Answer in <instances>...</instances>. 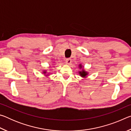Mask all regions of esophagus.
I'll return each instance as SVG.
<instances>
[{
	"instance_id": "34e87169",
	"label": "esophagus",
	"mask_w": 131,
	"mask_h": 131,
	"mask_svg": "<svg viewBox=\"0 0 131 131\" xmlns=\"http://www.w3.org/2000/svg\"><path fill=\"white\" fill-rule=\"evenodd\" d=\"M65 62L66 64H68V65H70L72 62V59L70 58H68V59H66V61H65Z\"/></svg>"
}]
</instances>
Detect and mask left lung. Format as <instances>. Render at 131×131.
<instances>
[{"label":"left lung","instance_id":"1","mask_svg":"<svg viewBox=\"0 0 131 131\" xmlns=\"http://www.w3.org/2000/svg\"><path fill=\"white\" fill-rule=\"evenodd\" d=\"M82 68H83V66H82L81 64L80 65H79V68L81 69ZM79 73L80 74V76L82 77H83V78H85V77H87V76L88 74V73L87 72V71L84 70V69H83L81 71H79Z\"/></svg>","mask_w":131,"mask_h":131}]
</instances>
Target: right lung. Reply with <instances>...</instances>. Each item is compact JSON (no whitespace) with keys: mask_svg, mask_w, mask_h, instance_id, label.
Here are the masks:
<instances>
[{"mask_svg":"<svg viewBox=\"0 0 131 131\" xmlns=\"http://www.w3.org/2000/svg\"><path fill=\"white\" fill-rule=\"evenodd\" d=\"M43 73L44 74H46V73H47V71H46V70H44L43 72ZM48 74H47V75H46V76H48Z\"/></svg>","mask_w":131,"mask_h":131,"instance_id":"1","label":"right lung"}]
</instances>
